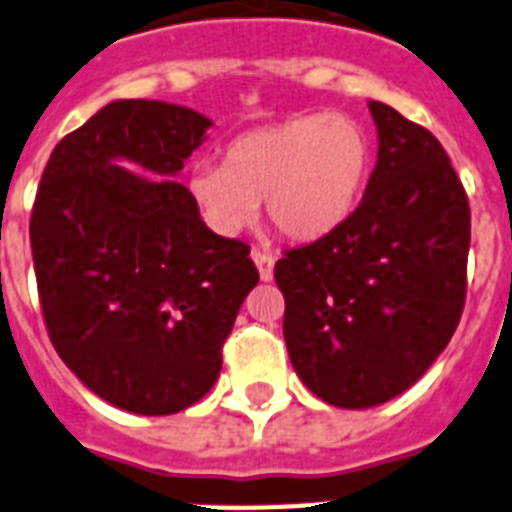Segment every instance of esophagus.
Masks as SVG:
<instances>
[{"instance_id": "esophagus-1", "label": "esophagus", "mask_w": 512, "mask_h": 512, "mask_svg": "<svg viewBox=\"0 0 512 512\" xmlns=\"http://www.w3.org/2000/svg\"><path fill=\"white\" fill-rule=\"evenodd\" d=\"M252 260H255L257 270H260V278H263V281H273V265H276L273 255L255 249V252H252Z\"/></svg>"}]
</instances>
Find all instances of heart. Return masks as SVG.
Segmentation results:
<instances>
[{"instance_id":"heart-1","label":"heart","mask_w":512,"mask_h":512,"mask_svg":"<svg viewBox=\"0 0 512 512\" xmlns=\"http://www.w3.org/2000/svg\"><path fill=\"white\" fill-rule=\"evenodd\" d=\"M375 148L362 124L333 114H304L231 140L223 166H197L190 195L210 229L236 236L265 200L283 236L312 242L354 213L372 174Z\"/></svg>"}]
</instances>
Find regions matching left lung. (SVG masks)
<instances>
[{"instance_id": "8db88e82", "label": "left lung", "mask_w": 512, "mask_h": 512, "mask_svg": "<svg viewBox=\"0 0 512 512\" xmlns=\"http://www.w3.org/2000/svg\"><path fill=\"white\" fill-rule=\"evenodd\" d=\"M377 163L336 231L286 252L276 283L299 380L338 409L409 390L453 338L466 299L471 210L437 137L380 101Z\"/></svg>"}]
</instances>
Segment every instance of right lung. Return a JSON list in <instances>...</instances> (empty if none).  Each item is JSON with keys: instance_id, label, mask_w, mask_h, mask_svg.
I'll use <instances>...</instances> for the list:
<instances>
[{"instance_id": "right-lung-1", "label": "right lung", "mask_w": 512, "mask_h": 512, "mask_svg": "<svg viewBox=\"0 0 512 512\" xmlns=\"http://www.w3.org/2000/svg\"><path fill=\"white\" fill-rule=\"evenodd\" d=\"M210 127L176 103H106L54 148L30 216L54 349L85 388L132 414H176L213 388L260 281L247 244L213 234L171 179Z\"/></svg>"}]
</instances>
